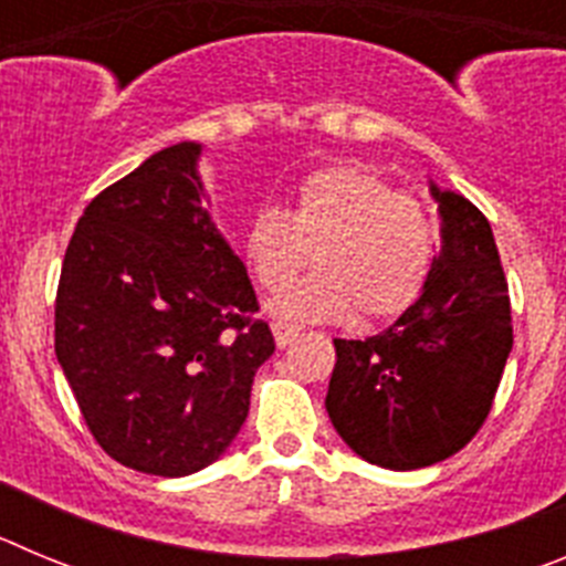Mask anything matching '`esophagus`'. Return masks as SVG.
Masks as SVG:
<instances>
[{
	"label": "esophagus",
	"mask_w": 566,
	"mask_h": 566,
	"mask_svg": "<svg viewBox=\"0 0 566 566\" xmlns=\"http://www.w3.org/2000/svg\"><path fill=\"white\" fill-rule=\"evenodd\" d=\"M272 334H274V343H277V348H286L289 343H294L300 334L297 326H292V323H272Z\"/></svg>",
	"instance_id": "esophagus-1"
}]
</instances>
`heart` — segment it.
<instances>
[{
	"instance_id": "heart-1",
	"label": "heart",
	"mask_w": 566,
	"mask_h": 566,
	"mask_svg": "<svg viewBox=\"0 0 566 566\" xmlns=\"http://www.w3.org/2000/svg\"><path fill=\"white\" fill-rule=\"evenodd\" d=\"M312 263L317 272L280 294L292 319L399 317L422 294L433 263V229L411 195L357 164L317 169L297 184L292 209L260 207L243 229V258L260 289L280 292Z\"/></svg>"
}]
</instances>
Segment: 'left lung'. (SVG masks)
I'll list each match as a JSON object with an SVG mask.
<instances>
[{
    "mask_svg": "<svg viewBox=\"0 0 566 566\" xmlns=\"http://www.w3.org/2000/svg\"><path fill=\"white\" fill-rule=\"evenodd\" d=\"M439 254L422 294L368 339H334L326 411L365 462L417 470L462 451L493 408L513 348L510 294L488 218L431 187Z\"/></svg>",
    "mask_w": 566,
    "mask_h": 566,
    "instance_id": "left-lung-1",
    "label": "left lung"
}]
</instances>
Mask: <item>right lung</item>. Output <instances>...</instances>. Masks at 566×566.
<instances>
[{
	"label": "right lung",
	"mask_w": 566,
	"mask_h": 566,
	"mask_svg": "<svg viewBox=\"0 0 566 566\" xmlns=\"http://www.w3.org/2000/svg\"><path fill=\"white\" fill-rule=\"evenodd\" d=\"M198 155L175 144L98 192L56 292V357L90 433L153 476L227 451L274 354L247 266L201 203Z\"/></svg>",
	"instance_id": "right-lung-1"
}]
</instances>
